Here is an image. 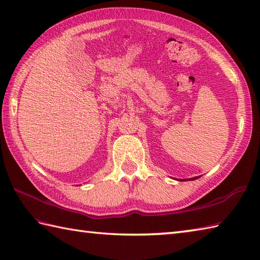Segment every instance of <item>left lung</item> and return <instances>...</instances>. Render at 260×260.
<instances>
[{
    "mask_svg": "<svg viewBox=\"0 0 260 260\" xmlns=\"http://www.w3.org/2000/svg\"><path fill=\"white\" fill-rule=\"evenodd\" d=\"M196 179H198V178H192V179H190V180H196Z\"/></svg>",
    "mask_w": 260,
    "mask_h": 260,
    "instance_id": "8db88e82",
    "label": "left lung"
}]
</instances>
